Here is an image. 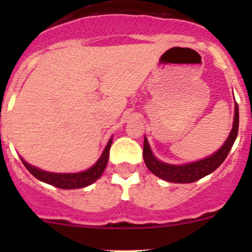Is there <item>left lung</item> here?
<instances>
[{
	"label": "left lung",
	"instance_id": "obj_1",
	"mask_svg": "<svg viewBox=\"0 0 252 252\" xmlns=\"http://www.w3.org/2000/svg\"><path fill=\"white\" fill-rule=\"evenodd\" d=\"M234 121H233V128L230 130L229 136L224 144L211 156L206 158L199 159L195 162H189L184 164H169L166 162H162L152 154V150L150 147L149 141L146 136L144 138V162L150 172H152L155 175H157L161 179L166 180L169 183H179V184H188V183H194L196 180L201 179L206 175L211 174L215 172L225 157L229 154L233 144H234L236 135H238L239 128V108L238 103H234Z\"/></svg>",
	"mask_w": 252,
	"mask_h": 252
}]
</instances>
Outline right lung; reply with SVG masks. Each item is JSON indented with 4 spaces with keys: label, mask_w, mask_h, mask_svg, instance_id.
I'll return each mask as SVG.
<instances>
[{
    "label": "right lung",
    "mask_w": 252,
    "mask_h": 252,
    "mask_svg": "<svg viewBox=\"0 0 252 252\" xmlns=\"http://www.w3.org/2000/svg\"><path fill=\"white\" fill-rule=\"evenodd\" d=\"M111 144L112 136L110 140H108L107 145H106L103 152L101 154L100 158L96 161V163L91 166L89 169H86V171L78 172V173H53V172H47L44 171V169L37 168L35 166H32L27 161H24L22 157H20V159L24 163L25 168L34 175L36 179L41 180V182L47 183V184L53 185L56 188H60V189H80V188L91 185L102 175L108 163Z\"/></svg>",
    "instance_id": "right-lung-1"
}]
</instances>
